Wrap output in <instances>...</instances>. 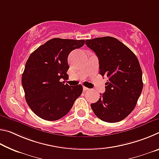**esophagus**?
<instances>
[{
    "instance_id": "1",
    "label": "esophagus",
    "mask_w": 159,
    "mask_h": 159,
    "mask_svg": "<svg viewBox=\"0 0 159 159\" xmlns=\"http://www.w3.org/2000/svg\"><path fill=\"white\" fill-rule=\"evenodd\" d=\"M83 90H84V91H86V90H89V88H86V87H85V86H83Z\"/></svg>"
}]
</instances>
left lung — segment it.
I'll list each match as a JSON object with an SVG mask.
<instances>
[{
  "label": "left lung",
  "mask_w": 159,
  "mask_h": 159,
  "mask_svg": "<svg viewBox=\"0 0 159 159\" xmlns=\"http://www.w3.org/2000/svg\"><path fill=\"white\" fill-rule=\"evenodd\" d=\"M85 44L95 52L99 74L107 79L105 92L91 104L99 119L119 122L133 111L141 95L142 72L136 55L118 39L111 36L86 40Z\"/></svg>",
  "instance_id": "1"
}]
</instances>
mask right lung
Segmentation results:
<instances>
[{"label":"right lung","instance_id":"right-lung-1","mask_svg":"<svg viewBox=\"0 0 159 159\" xmlns=\"http://www.w3.org/2000/svg\"><path fill=\"white\" fill-rule=\"evenodd\" d=\"M85 40L50 39L32 52L26 61L21 84L29 107L38 116L56 120L71 110L83 92L82 85L64 84L69 68L67 59Z\"/></svg>","mask_w":159,"mask_h":159}]
</instances>
